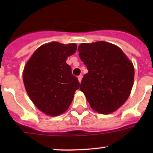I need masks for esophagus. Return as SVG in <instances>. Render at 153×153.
Returning a JSON list of instances; mask_svg holds the SVG:
<instances>
[{"mask_svg": "<svg viewBox=\"0 0 153 153\" xmlns=\"http://www.w3.org/2000/svg\"><path fill=\"white\" fill-rule=\"evenodd\" d=\"M82 78H83V76H82V75H79V76L78 77V81H79L80 83L81 82V80H82Z\"/></svg>", "mask_w": 153, "mask_h": 153, "instance_id": "34e87169", "label": "esophagus"}]
</instances>
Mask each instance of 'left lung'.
<instances>
[{
  "instance_id": "obj_1",
  "label": "left lung",
  "mask_w": 153,
  "mask_h": 153,
  "mask_svg": "<svg viewBox=\"0 0 153 153\" xmlns=\"http://www.w3.org/2000/svg\"><path fill=\"white\" fill-rule=\"evenodd\" d=\"M78 50L88 69L80 89L93 110L114 112L131 93L135 75L132 62L118 46L106 41L83 43Z\"/></svg>"
}]
</instances>
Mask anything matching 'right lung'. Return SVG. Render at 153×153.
<instances>
[{
  "mask_svg": "<svg viewBox=\"0 0 153 153\" xmlns=\"http://www.w3.org/2000/svg\"><path fill=\"white\" fill-rule=\"evenodd\" d=\"M76 49V44L47 43L38 47L25 64L26 91L34 105L45 115L54 117L65 112L79 88L78 80L66 63Z\"/></svg>",
  "mask_w": 153,
  "mask_h": 153,
  "instance_id": "obj_1",
  "label": "right lung"
}]
</instances>
